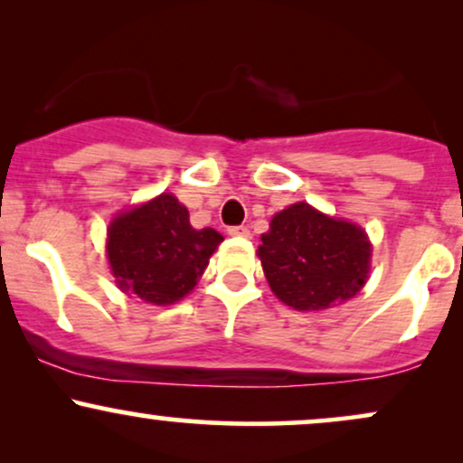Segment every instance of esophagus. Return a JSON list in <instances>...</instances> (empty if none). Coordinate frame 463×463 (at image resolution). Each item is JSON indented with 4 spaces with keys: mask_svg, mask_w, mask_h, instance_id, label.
Instances as JSON below:
<instances>
[{
    "mask_svg": "<svg viewBox=\"0 0 463 463\" xmlns=\"http://www.w3.org/2000/svg\"><path fill=\"white\" fill-rule=\"evenodd\" d=\"M228 235L248 239L250 237V228L248 226H231V228H228Z\"/></svg>",
    "mask_w": 463,
    "mask_h": 463,
    "instance_id": "esophagus-1",
    "label": "esophagus"
}]
</instances>
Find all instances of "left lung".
<instances>
[{"label": "left lung", "mask_w": 463, "mask_h": 463, "mask_svg": "<svg viewBox=\"0 0 463 463\" xmlns=\"http://www.w3.org/2000/svg\"><path fill=\"white\" fill-rule=\"evenodd\" d=\"M257 254L274 296L298 311H320L353 298L370 274L372 246L353 222L298 202L280 211Z\"/></svg>", "instance_id": "obj_1"}]
</instances>
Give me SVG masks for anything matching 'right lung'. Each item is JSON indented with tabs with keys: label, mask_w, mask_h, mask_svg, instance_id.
<instances>
[{
	"label": "right lung",
	"mask_w": 463,
	"mask_h": 463,
	"mask_svg": "<svg viewBox=\"0 0 463 463\" xmlns=\"http://www.w3.org/2000/svg\"><path fill=\"white\" fill-rule=\"evenodd\" d=\"M222 241L213 228L191 226L187 206L176 195L161 194L110 222L106 254L124 294L163 307L198 285Z\"/></svg>",
	"instance_id": "right-lung-1"
}]
</instances>
